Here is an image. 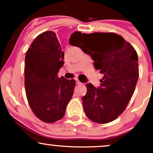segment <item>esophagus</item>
<instances>
[{
  "instance_id": "esophagus-1",
  "label": "esophagus",
  "mask_w": 153,
  "mask_h": 153,
  "mask_svg": "<svg viewBox=\"0 0 153 153\" xmlns=\"http://www.w3.org/2000/svg\"><path fill=\"white\" fill-rule=\"evenodd\" d=\"M75 80H76V83L78 84V85H81V84H82V82L79 81L78 79H75Z\"/></svg>"
}]
</instances>
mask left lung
<instances>
[{
  "mask_svg": "<svg viewBox=\"0 0 153 153\" xmlns=\"http://www.w3.org/2000/svg\"><path fill=\"white\" fill-rule=\"evenodd\" d=\"M70 43L89 54L94 68L103 74L99 88L86 85L87 93L82 98L85 114L98 124L112 122L124 111L134 94L139 77L137 52L115 33L74 32Z\"/></svg>",
  "mask_w": 153,
  "mask_h": 153,
  "instance_id": "1",
  "label": "left lung"
}]
</instances>
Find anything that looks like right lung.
<instances>
[{
    "mask_svg": "<svg viewBox=\"0 0 153 153\" xmlns=\"http://www.w3.org/2000/svg\"><path fill=\"white\" fill-rule=\"evenodd\" d=\"M77 34L81 32L75 31ZM64 52L54 31L34 39L25 57V90L33 113L44 122L53 123L64 117L73 94L75 80L59 78Z\"/></svg>",
    "mask_w": 153,
    "mask_h": 153,
    "instance_id": "add662e5",
    "label": "right lung"
}]
</instances>
